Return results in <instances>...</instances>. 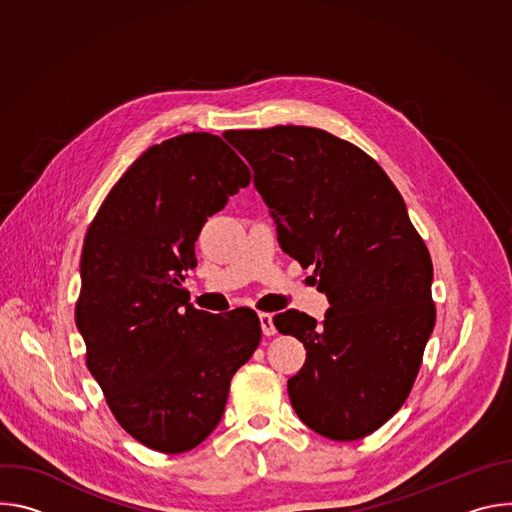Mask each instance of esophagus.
<instances>
[{
    "mask_svg": "<svg viewBox=\"0 0 512 512\" xmlns=\"http://www.w3.org/2000/svg\"><path fill=\"white\" fill-rule=\"evenodd\" d=\"M259 322H261V330L265 336H273L275 334V326H273V316L271 314H259Z\"/></svg>",
    "mask_w": 512,
    "mask_h": 512,
    "instance_id": "34e87169",
    "label": "esophagus"
}]
</instances>
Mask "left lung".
<instances>
[{"mask_svg": "<svg viewBox=\"0 0 512 512\" xmlns=\"http://www.w3.org/2000/svg\"><path fill=\"white\" fill-rule=\"evenodd\" d=\"M225 139L249 162L279 247L316 265L330 302L322 322L298 310L273 318L306 346L289 401L316 433L360 440L399 411L419 373L435 326L429 251L399 190L356 145L302 125Z\"/></svg>", "mask_w": 512, "mask_h": 512, "instance_id": "1", "label": "left lung"}]
</instances>
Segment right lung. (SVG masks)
I'll list each match as a JSON object with an SVG mask.
<instances>
[{
  "mask_svg": "<svg viewBox=\"0 0 512 512\" xmlns=\"http://www.w3.org/2000/svg\"><path fill=\"white\" fill-rule=\"evenodd\" d=\"M249 180L218 135H176L129 166L87 231L75 314L87 367L119 425L156 452L206 440L259 346L253 310L208 314L182 287L206 216Z\"/></svg>",
  "mask_w": 512,
  "mask_h": 512,
  "instance_id": "right-lung-1",
  "label": "right lung"
}]
</instances>
